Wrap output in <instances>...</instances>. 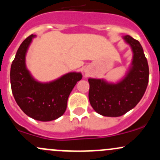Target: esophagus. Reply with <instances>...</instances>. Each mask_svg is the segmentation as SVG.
Segmentation results:
<instances>
[{"instance_id":"1","label":"esophagus","mask_w":160,"mask_h":160,"mask_svg":"<svg viewBox=\"0 0 160 160\" xmlns=\"http://www.w3.org/2000/svg\"><path fill=\"white\" fill-rule=\"evenodd\" d=\"M85 73H87V72H86V71H85Z\"/></svg>"}]
</instances>
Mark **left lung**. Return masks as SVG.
Listing matches in <instances>:
<instances>
[{"label": "left lung", "instance_id": "8db88e82", "mask_svg": "<svg viewBox=\"0 0 160 160\" xmlns=\"http://www.w3.org/2000/svg\"><path fill=\"white\" fill-rule=\"evenodd\" d=\"M123 39L131 46L133 57L125 77L116 83L89 78V101L93 110L107 117H119L137 105L149 83V65L139 42L130 35Z\"/></svg>", "mask_w": 160, "mask_h": 160}]
</instances>
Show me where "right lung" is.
I'll return each mask as SVG.
<instances>
[{
	"instance_id": "obj_1",
	"label": "right lung",
	"mask_w": 160,
	"mask_h": 160,
	"mask_svg": "<svg viewBox=\"0 0 160 160\" xmlns=\"http://www.w3.org/2000/svg\"><path fill=\"white\" fill-rule=\"evenodd\" d=\"M35 36L31 35L25 38L18 49L11 67V90L25 114L35 120L50 122L64 114L69 96L82 74L70 72L48 83L35 80L26 67L25 56Z\"/></svg>"
}]
</instances>
